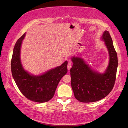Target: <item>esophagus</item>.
Segmentation results:
<instances>
[{
	"instance_id": "obj_1",
	"label": "esophagus",
	"mask_w": 128,
	"mask_h": 128,
	"mask_svg": "<svg viewBox=\"0 0 128 128\" xmlns=\"http://www.w3.org/2000/svg\"><path fill=\"white\" fill-rule=\"evenodd\" d=\"M72 63H70V62H69V63L68 64V65H67V68H68V70H69V69H70L71 68V67H72Z\"/></svg>"
}]
</instances>
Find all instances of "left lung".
<instances>
[{
	"label": "left lung",
	"mask_w": 128,
	"mask_h": 128,
	"mask_svg": "<svg viewBox=\"0 0 128 128\" xmlns=\"http://www.w3.org/2000/svg\"><path fill=\"white\" fill-rule=\"evenodd\" d=\"M102 39L110 54V64L102 74L92 70L79 57L72 58L73 65L70 69L71 85L75 98L82 102L99 101L110 94L116 77L118 65L117 53L110 32L105 31Z\"/></svg>",
	"instance_id": "1"
}]
</instances>
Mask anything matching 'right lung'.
Here are the masks:
<instances>
[{"instance_id":"obj_1","label":"right lung","mask_w":128,"mask_h":128,"mask_svg":"<svg viewBox=\"0 0 128 128\" xmlns=\"http://www.w3.org/2000/svg\"><path fill=\"white\" fill-rule=\"evenodd\" d=\"M25 34L15 45L11 60V70L13 78L22 94L31 101L47 102L51 100L60 80L67 72L68 62L38 76L30 75L23 68L20 61V48Z\"/></svg>"}]
</instances>
